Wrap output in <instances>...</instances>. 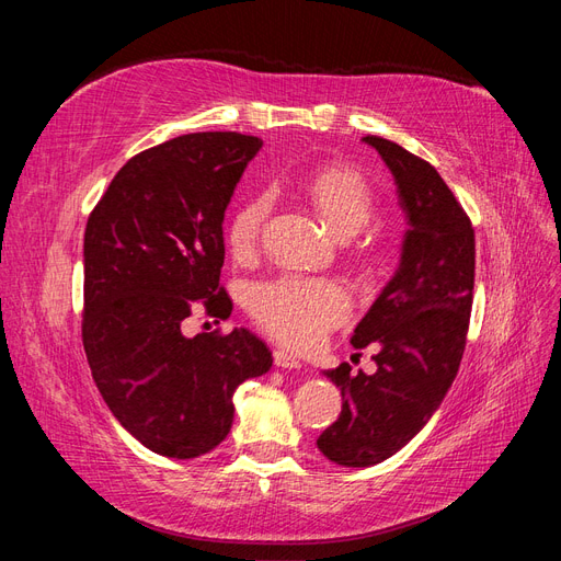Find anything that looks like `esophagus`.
<instances>
[{
	"label": "esophagus",
	"mask_w": 561,
	"mask_h": 561,
	"mask_svg": "<svg viewBox=\"0 0 561 561\" xmlns=\"http://www.w3.org/2000/svg\"><path fill=\"white\" fill-rule=\"evenodd\" d=\"M274 363H276V367H280V369H301V367H304L299 358H295L293 353H287V351H283V348L274 351Z\"/></svg>",
	"instance_id": "obj_1"
}]
</instances>
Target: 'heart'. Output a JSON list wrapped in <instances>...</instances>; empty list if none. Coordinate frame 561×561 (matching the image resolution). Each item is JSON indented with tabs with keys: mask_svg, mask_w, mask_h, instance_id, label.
I'll list each match as a JSON object with an SVG mask.
<instances>
[{
	"mask_svg": "<svg viewBox=\"0 0 561 561\" xmlns=\"http://www.w3.org/2000/svg\"><path fill=\"white\" fill-rule=\"evenodd\" d=\"M304 192L339 236L360 231L375 210L371 186L351 165L332 163L318 168ZM268 210L271 201L262 194L245 198L233 210L227 225V241L236 257H250L257 250ZM351 309L348 287L334 278L285 274L257 283L250 293L252 318L280 344L297 351L318 346L332 328L351 316Z\"/></svg>",
	"mask_w": 561,
	"mask_h": 561,
	"instance_id": "1",
	"label": "heart"
}]
</instances>
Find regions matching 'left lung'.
<instances>
[{
	"label": "left lung",
	"mask_w": 561,
	"mask_h": 561,
	"mask_svg": "<svg viewBox=\"0 0 561 561\" xmlns=\"http://www.w3.org/2000/svg\"><path fill=\"white\" fill-rule=\"evenodd\" d=\"M398 186L407 231L393 278L353 330L375 375L342 363L325 377L342 390V414L316 439L330 461L367 468L400 451L443 404L466 348L474 285V229L435 168L404 147L367 135Z\"/></svg>",
	"instance_id": "left-lung-1"
}]
</instances>
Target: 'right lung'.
I'll return each instance as SVG.
<instances>
[{
  "instance_id": "right-lung-1",
  "label": "right lung",
  "mask_w": 561,
  "mask_h": 561,
  "mask_svg": "<svg viewBox=\"0 0 561 561\" xmlns=\"http://www.w3.org/2000/svg\"><path fill=\"white\" fill-rule=\"evenodd\" d=\"M262 140L190 133L135 154L83 233V351L122 426L168 458L208 454L229 435L233 393L271 369L245 328L182 334L198 301L227 311L219 287L225 210Z\"/></svg>"
}]
</instances>
